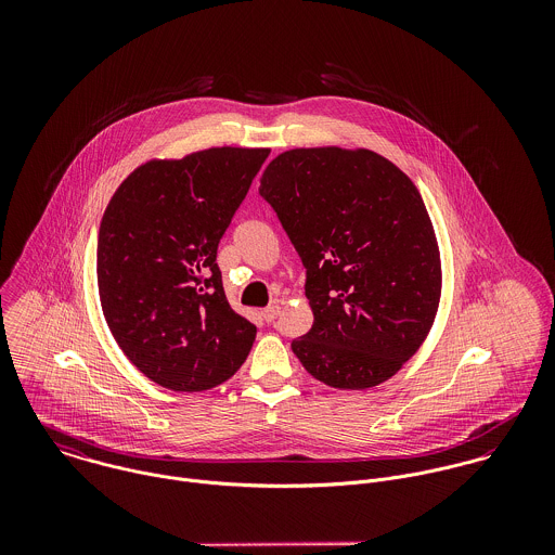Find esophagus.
Returning a JSON list of instances; mask_svg holds the SVG:
<instances>
[{"mask_svg":"<svg viewBox=\"0 0 555 555\" xmlns=\"http://www.w3.org/2000/svg\"><path fill=\"white\" fill-rule=\"evenodd\" d=\"M278 317H280V308H278V306H271V308L262 310V320H264V322H273Z\"/></svg>","mask_w":555,"mask_h":555,"instance_id":"obj_1","label":"esophagus"}]
</instances>
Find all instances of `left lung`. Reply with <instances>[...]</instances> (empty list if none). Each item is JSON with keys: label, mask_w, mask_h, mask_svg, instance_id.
Segmentation results:
<instances>
[{"label": "left lung", "mask_w": 555, "mask_h": 555, "mask_svg": "<svg viewBox=\"0 0 555 555\" xmlns=\"http://www.w3.org/2000/svg\"><path fill=\"white\" fill-rule=\"evenodd\" d=\"M260 196L306 269L312 328L293 352L320 383L372 389L425 341L442 264L425 203L405 172L370 150L299 147L271 159Z\"/></svg>", "instance_id": "obj_1"}]
</instances>
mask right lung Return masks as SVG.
<instances>
[{"label":"right lung","instance_id":"right-lung-1","mask_svg":"<svg viewBox=\"0 0 555 555\" xmlns=\"http://www.w3.org/2000/svg\"><path fill=\"white\" fill-rule=\"evenodd\" d=\"M269 152L211 147L150 159L102 216V314L130 363L164 389H214L251 350L256 326L229 306L216 254Z\"/></svg>","mask_w":555,"mask_h":555}]
</instances>
